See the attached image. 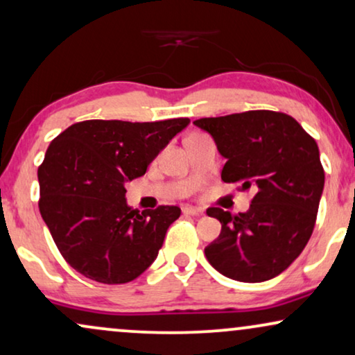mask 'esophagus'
I'll list each match as a JSON object with an SVG mask.
<instances>
[{"mask_svg":"<svg viewBox=\"0 0 355 355\" xmlns=\"http://www.w3.org/2000/svg\"><path fill=\"white\" fill-rule=\"evenodd\" d=\"M182 211L183 214H187V216H201V214H203V209L193 208V206H183Z\"/></svg>","mask_w":355,"mask_h":355,"instance_id":"obj_1","label":"esophagus"}]
</instances>
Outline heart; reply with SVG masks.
Segmentation results:
<instances>
[{
  "label": "heart",
  "mask_w": 355,
  "mask_h": 355,
  "mask_svg": "<svg viewBox=\"0 0 355 355\" xmlns=\"http://www.w3.org/2000/svg\"><path fill=\"white\" fill-rule=\"evenodd\" d=\"M190 136H191V134H190Z\"/></svg>",
  "instance_id": "heart-1"
}]
</instances>
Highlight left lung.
I'll return each mask as SVG.
<instances>
[{
  "instance_id": "8db88e82",
  "label": "left lung",
  "mask_w": 355,
  "mask_h": 355,
  "mask_svg": "<svg viewBox=\"0 0 355 355\" xmlns=\"http://www.w3.org/2000/svg\"><path fill=\"white\" fill-rule=\"evenodd\" d=\"M226 159L221 178L255 191L245 213L209 208L221 234L205 249L208 262L232 280L266 282L302 254L316 223L324 168L316 141L297 119L255 110L196 119Z\"/></svg>"
}]
</instances>
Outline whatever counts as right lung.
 I'll use <instances>...</instances> for the list:
<instances>
[{
  "instance_id": "obj_1",
  "label": "right lung",
  "mask_w": 355,
  "mask_h": 355,
  "mask_svg": "<svg viewBox=\"0 0 355 355\" xmlns=\"http://www.w3.org/2000/svg\"><path fill=\"white\" fill-rule=\"evenodd\" d=\"M190 124L88 119L71 124L39 165V211L70 267L106 285L128 284L154 262L178 206L139 213L125 205L128 180Z\"/></svg>"
}]
</instances>
